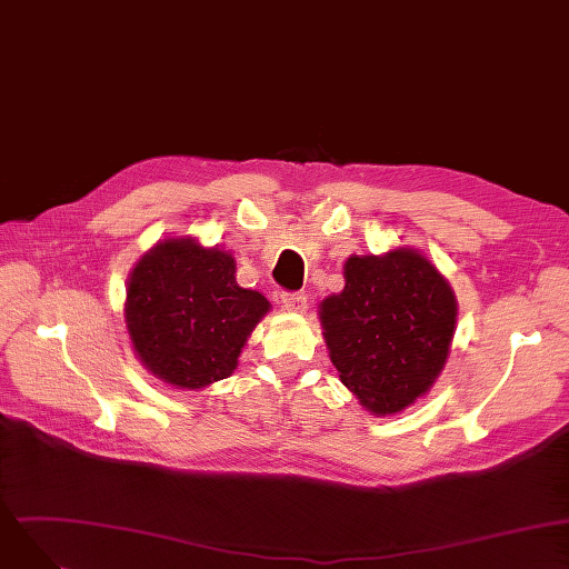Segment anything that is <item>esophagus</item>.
Returning <instances> with one entry per match:
<instances>
[{"mask_svg": "<svg viewBox=\"0 0 569 569\" xmlns=\"http://www.w3.org/2000/svg\"><path fill=\"white\" fill-rule=\"evenodd\" d=\"M280 299H282V308L289 310V312H306V308H308V299H306L303 293L284 291Z\"/></svg>", "mask_w": 569, "mask_h": 569, "instance_id": "34e87169", "label": "esophagus"}]
</instances>
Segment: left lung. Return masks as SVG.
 I'll return each mask as SVG.
<instances>
[{"mask_svg":"<svg viewBox=\"0 0 569 569\" xmlns=\"http://www.w3.org/2000/svg\"><path fill=\"white\" fill-rule=\"evenodd\" d=\"M319 315L342 385L370 412L393 415L440 375L456 301L426 257L396 250L387 257H349L345 289L329 296Z\"/></svg>","mask_w":569,"mask_h":569,"instance_id":"left-lung-1","label":"left lung"}]
</instances>
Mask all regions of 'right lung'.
<instances>
[{"label": "right lung", "mask_w": 569, "mask_h": 569, "mask_svg": "<svg viewBox=\"0 0 569 569\" xmlns=\"http://www.w3.org/2000/svg\"><path fill=\"white\" fill-rule=\"evenodd\" d=\"M127 329L148 370L180 389L224 380L268 312L266 296L236 282L231 254L164 240L131 270Z\"/></svg>", "instance_id": "obj_1"}]
</instances>
